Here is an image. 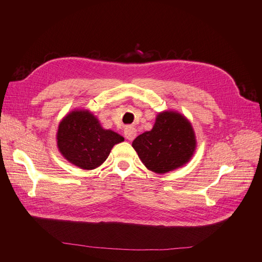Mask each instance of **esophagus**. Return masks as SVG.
Here are the masks:
<instances>
[{"label": "esophagus", "mask_w": 262, "mask_h": 262, "mask_svg": "<svg viewBox=\"0 0 262 262\" xmlns=\"http://www.w3.org/2000/svg\"><path fill=\"white\" fill-rule=\"evenodd\" d=\"M137 129L133 128V126H126V128L124 129V137L128 139L129 141H132L136 139L137 137Z\"/></svg>", "instance_id": "obj_1"}]
</instances>
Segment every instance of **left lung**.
Returning a JSON list of instances; mask_svg holds the SVG:
<instances>
[{"label": "left lung", "mask_w": 262, "mask_h": 262, "mask_svg": "<svg viewBox=\"0 0 262 262\" xmlns=\"http://www.w3.org/2000/svg\"><path fill=\"white\" fill-rule=\"evenodd\" d=\"M145 167L156 173H166L185 166L196 147L195 133L188 119L173 110L156 116L150 131L132 142Z\"/></svg>", "instance_id": "obj_1"}]
</instances>
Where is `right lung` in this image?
<instances>
[{
    "mask_svg": "<svg viewBox=\"0 0 262 262\" xmlns=\"http://www.w3.org/2000/svg\"><path fill=\"white\" fill-rule=\"evenodd\" d=\"M123 141L120 134L102 128L97 117L87 109H74L66 115L57 132V146L61 155L85 170L99 167L112 148Z\"/></svg>",
    "mask_w": 262,
    "mask_h": 262,
    "instance_id": "right-lung-1",
    "label": "right lung"
}]
</instances>
